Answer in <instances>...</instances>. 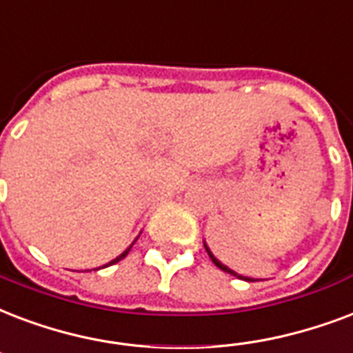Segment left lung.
Returning <instances> with one entry per match:
<instances>
[{"label": "left lung", "mask_w": 353, "mask_h": 353, "mask_svg": "<svg viewBox=\"0 0 353 353\" xmlns=\"http://www.w3.org/2000/svg\"><path fill=\"white\" fill-rule=\"evenodd\" d=\"M203 244H205V242H203ZM205 250H207V254H209V257H211L212 263H214V265L219 266L220 270H224V272L231 274V276H236V278H242V276H239V274H236V272H233V270H231V268H228V266H225V265H222V263H220V261L216 259V257H214V255L211 254V250L207 248V244H205ZM244 279H246V281H254V279H250V278H244Z\"/></svg>", "instance_id": "1"}]
</instances>
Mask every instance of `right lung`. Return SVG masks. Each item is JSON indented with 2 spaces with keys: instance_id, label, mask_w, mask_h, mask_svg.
<instances>
[{
  "instance_id": "obj_1",
  "label": "right lung",
  "mask_w": 353,
  "mask_h": 353,
  "mask_svg": "<svg viewBox=\"0 0 353 353\" xmlns=\"http://www.w3.org/2000/svg\"><path fill=\"white\" fill-rule=\"evenodd\" d=\"M133 244H134V242H133ZM133 244H131V246H133ZM131 246H129V248H128V250H125V252H123V254H120V255H118L117 259H112V261H111V263H107V265H105V266H109V265H114V263H118V261H122V259H123V257H125V255H128V254H129V250H131Z\"/></svg>"
}]
</instances>
